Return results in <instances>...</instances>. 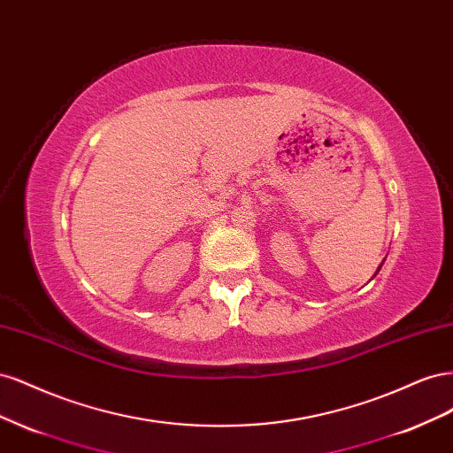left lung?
<instances>
[{
  "label": "left lung",
  "instance_id": "1",
  "mask_svg": "<svg viewBox=\"0 0 453 453\" xmlns=\"http://www.w3.org/2000/svg\"><path fill=\"white\" fill-rule=\"evenodd\" d=\"M381 265H383V263H381ZM381 265H380V266H378V270H376V273H378V272H380V268H381ZM376 273H374V276H376Z\"/></svg>",
  "mask_w": 453,
  "mask_h": 453
}]
</instances>
